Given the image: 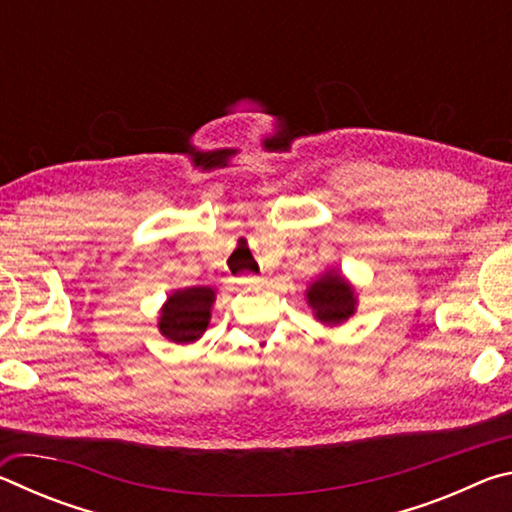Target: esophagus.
<instances>
[{"label": "esophagus", "instance_id": "1", "mask_svg": "<svg viewBox=\"0 0 512 512\" xmlns=\"http://www.w3.org/2000/svg\"><path fill=\"white\" fill-rule=\"evenodd\" d=\"M239 284H241V287H246V289H257V287H262L264 280H262V277H255V275H246V277H241Z\"/></svg>", "mask_w": 512, "mask_h": 512}]
</instances>
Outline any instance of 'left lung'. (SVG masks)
<instances>
[{
	"label": "left lung",
	"mask_w": 512,
	"mask_h": 512,
	"mask_svg": "<svg viewBox=\"0 0 512 512\" xmlns=\"http://www.w3.org/2000/svg\"><path fill=\"white\" fill-rule=\"evenodd\" d=\"M309 305L316 318L325 325H341L354 314V291L339 273L329 271L307 291Z\"/></svg>",
	"instance_id": "left-lung-1"
}]
</instances>
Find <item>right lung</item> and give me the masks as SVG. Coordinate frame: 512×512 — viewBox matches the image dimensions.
<instances>
[{"label":"right lung","instance_id":"1","mask_svg":"<svg viewBox=\"0 0 512 512\" xmlns=\"http://www.w3.org/2000/svg\"><path fill=\"white\" fill-rule=\"evenodd\" d=\"M214 291L207 287H192L176 291L167 300L160 316V332L173 343H192L201 339L210 323V307Z\"/></svg>","mask_w":512,"mask_h":512}]
</instances>
